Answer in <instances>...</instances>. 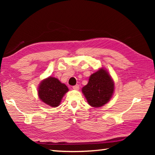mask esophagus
<instances>
[{"label": "esophagus", "instance_id": "esophagus-1", "mask_svg": "<svg viewBox=\"0 0 155 155\" xmlns=\"http://www.w3.org/2000/svg\"><path fill=\"white\" fill-rule=\"evenodd\" d=\"M73 89L75 90H79V85H76L74 86H73Z\"/></svg>", "mask_w": 155, "mask_h": 155}]
</instances>
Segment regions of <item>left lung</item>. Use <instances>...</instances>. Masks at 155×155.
Masks as SVG:
<instances>
[{"label": "left lung", "mask_w": 155, "mask_h": 155, "mask_svg": "<svg viewBox=\"0 0 155 155\" xmlns=\"http://www.w3.org/2000/svg\"><path fill=\"white\" fill-rule=\"evenodd\" d=\"M114 91V81L104 68L91 74L88 83L82 88L88 104L93 107H103L108 103Z\"/></svg>", "instance_id": "1"}]
</instances>
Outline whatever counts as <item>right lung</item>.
<instances>
[{"mask_svg":"<svg viewBox=\"0 0 155 155\" xmlns=\"http://www.w3.org/2000/svg\"><path fill=\"white\" fill-rule=\"evenodd\" d=\"M68 91V88L59 79L50 77L44 79L38 87L39 98L43 103L48 105L58 107L65 94Z\"/></svg>","mask_w":155,"mask_h":155,"instance_id":"1","label":"right lung"}]
</instances>
